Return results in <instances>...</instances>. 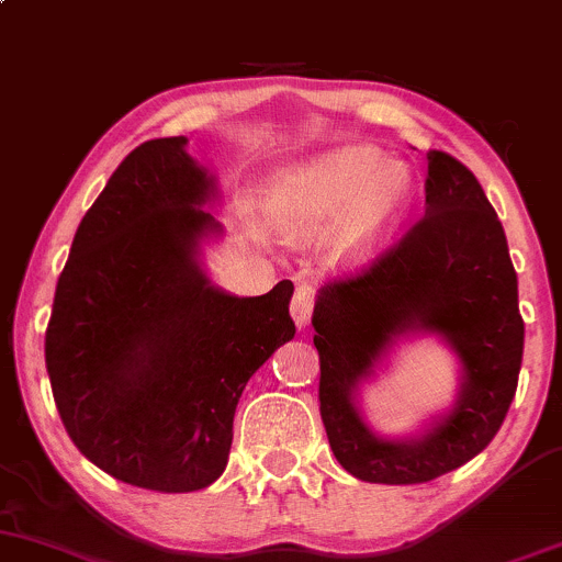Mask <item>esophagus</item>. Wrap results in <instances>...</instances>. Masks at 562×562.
<instances>
[{"instance_id":"esophagus-1","label":"esophagus","mask_w":562,"mask_h":562,"mask_svg":"<svg viewBox=\"0 0 562 562\" xmlns=\"http://www.w3.org/2000/svg\"><path fill=\"white\" fill-rule=\"evenodd\" d=\"M312 308H314V295L312 288L299 285L293 293V301H290V314H293V322L299 327H306L308 319H312Z\"/></svg>"}]
</instances>
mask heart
<instances>
[{
    "label": "heart",
    "instance_id": "obj_1",
    "mask_svg": "<svg viewBox=\"0 0 562 562\" xmlns=\"http://www.w3.org/2000/svg\"><path fill=\"white\" fill-rule=\"evenodd\" d=\"M415 198V179L370 145H344L301 160L277 177L269 218L282 240L308 245L327 235V259L357 267L375 256Z\"/></svg>",
    "mask_w": 562,
    "mask_h": 562
}]
</instances>
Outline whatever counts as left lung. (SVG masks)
I'll use <instances>...</instances> for the list:
<instances>
[{"label":"left lung","mask_w":562,"mask_h":562,"mask_svg":"<svg viewBox=\"0 0 562 562\" xmlns=\"http://www.w3.org/2000/svg\"><path fill=\"white\" fill-rule=\"evenodd\" d=\"M312 325L322 423L348 473L425 483L486 449L518 389L524 317L505 229L473 171L430 150L425 216L362 274L319 288ZM412 334H436L456 351L461 389L420 435L380 437L358 409V389Z\"/></svg>","instance_id":"8db88e82"}]
</instances>
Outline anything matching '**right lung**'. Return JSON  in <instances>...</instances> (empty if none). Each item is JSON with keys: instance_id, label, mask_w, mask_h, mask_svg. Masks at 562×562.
Here are the masks:
<instances>
[{"instance_id": "right-lung-1", "label": "right lung", "mask_w": 562, "mask_h": 562, "mask_svg": "<svg viewBox=\"0 0 562 562\" xmlns=\"http://www.w3.org/2000/svg\"><path fill=\"white\" fill-rule=\"evenodd\" d=\"M216 177L187 137L142 142L76 229L44 359L70 441L113 479L184 494L224 473L245 383L295 335L293 282L237 299L200 245Z\"/></svg>"}]
</instances>
